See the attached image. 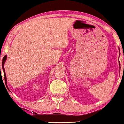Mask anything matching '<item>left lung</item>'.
Wrapping results in <instances>:
<instances>
[{"mask_svg": "<svg viewBox=\"0 0 124 124\" xmlns=\"http://www.w3.org/2000/svg\"><path fill=\"white\" fill-rule=\"evenodd\" d=\"M118 49H119V53H120V50H119V47H118ZM119 55H120V54H119ZM119 69H120L121 68V66H120V62H119Z\"/></svg>", "mask_w": 124, "mask_h": 124, "instance_id": "8db88e82", "label": "left lung"}]
</instances>
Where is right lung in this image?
I'll use <instances>...</instances> for the list:
<instances>
[{
  "instance_id": "obj_1",
  "label": "right lung",
  "mask_w": 124,
  "mask_h": 124,
  "mask_svg": "<svg viewBox=\"0 0 124 124\" xmlns=\"http://www.w3.org/2000/svg\"><path fill=\"white\" fill-rule=\"evenodd\" d=\"M6 59H7V55H5V56L3 57V58L2 63V69H3V72H4V76H5V81L6 85H7V78H6V73H5V63L6 61ZM6 86H7V87H8V85H6Z\"/></svg>"
}]
</instances>
